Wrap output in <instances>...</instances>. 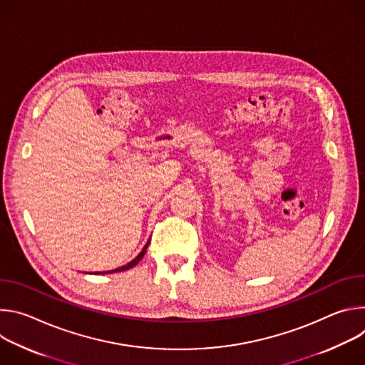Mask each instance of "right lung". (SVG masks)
I'll list each match as a JSON object with an SVG mask.
<instances>
[{
  "mask_svg": "<svg viewBox=\"0 0 365 365\" xmlns=\"http://www.w3.org/2000/svg\"><path fill=\"white\" fill-rule=\"evenodd\" d=\"M148 242H150V241H148ZM148 242L144 245V248L141 250V252H140V254H138V255H137V257L133 259V262H130L128 264H125V266H123V267H120V269H115V270H113V272H124V270H128V269L134 267V266H135V264L140 262V259L143 258V255L145 254V250H147V247H148Z\"/></svg>",
  "mask_w": 365,
  "mask_h": 365,
  "instance_id": "right-lung-1",
  "label": "right lung"
}]
</instances>
